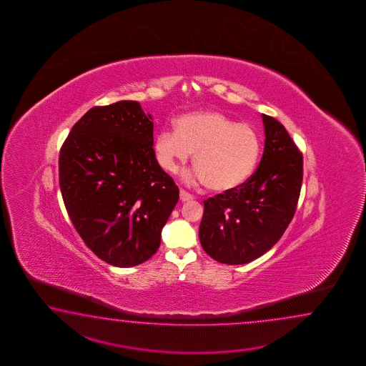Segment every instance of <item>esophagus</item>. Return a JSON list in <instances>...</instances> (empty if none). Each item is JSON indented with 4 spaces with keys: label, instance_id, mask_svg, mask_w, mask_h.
Returning a JSON list of instances; mask_svg holds the SVG:
<instances>
[{
    "label": "esophagus",
    "instance_id": "1",
    "mask_svg": "<svg viewBox=\"0 0 366 366\" xmlns=\"http://www.w3.org/2000/svg\"><path fill=\"white\" fill-rule=\"evenodd\" d=\"M180 202H191L194 197L191 196V194H188V192H186V191H183V189H180Z\"/></svg>",
    "mask_w": 366,
    "mask_h": 366
}]
</instances>
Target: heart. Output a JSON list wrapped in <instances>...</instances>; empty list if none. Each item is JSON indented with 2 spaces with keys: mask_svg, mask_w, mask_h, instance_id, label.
<instances>
[{
  "mask_svg": "<svg viewBox=\"0 0 366 366\" xmlns=\"http://www.w3.org/2000/svg\"><path fill=\"white\" fill-rule=\"evenodd\" d=\"M175 127L177 131H161L154 140L157 161L166 172H177L194 153L191 177L210 191L230 192L252 175L260 139L251 125L218 111H202L179 117Z\"/></svg>",
  "mask_w": 366,
  "mask_h": 366,
  "instance_id": "heart-1",
  "label": "heart"
}]
</instances>
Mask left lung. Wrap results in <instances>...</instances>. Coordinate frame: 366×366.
I'll return each mask as SVG.
<instances>
[{
	"instance_id": "8db88e82",
	"label": "left lung",
	"mask_w": 366,
	"mask_h": 366,
	"mask_svg": "<svg viewBox=\"0 0 366 366\" xmlns=\"http://www.w3.org/2000/svg\"><path fill=\"white\" fill-rule=\"evenodd\" d=\"M264 152L243 186L204 202L199 229L202 249L224 264H246L280 239L296 212L302 153L276 119L262 115Z\"/></svg>"
}]
</instances>
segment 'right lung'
Returning a JSON list of instances; mask_svg holds the SVG:
<instances>
[{
    "label": "right lung",
    "mask_w": 366,
    "mask_h": 366,
    "mask_svg": "<svg viewBox=\"0 0 366 366\" xmlns=\"http://www.w3.org/2000/svg\"><path fill=\"white\" fill-rule=\"evenodd\" d=\"M153 117L140 103L93 107L62 144L59 180L70 219L86 246L115 267L153 257L179 200L157 162Z\"/></svg>",
    "instance_id": "1"
}]
</instances>
